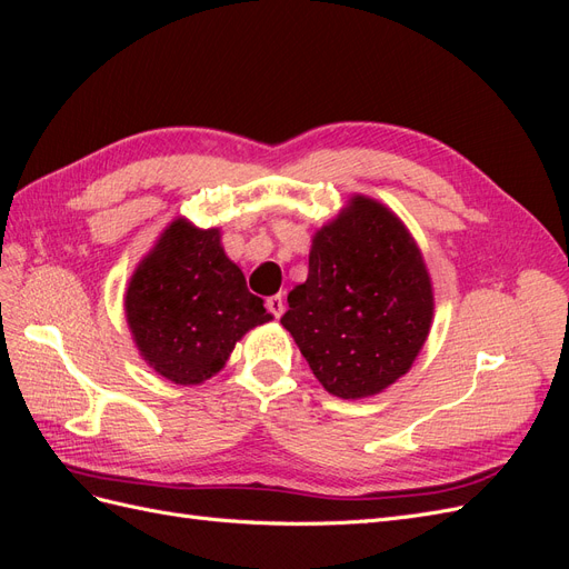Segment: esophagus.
<instances>
[{
    "label": "esophagus",
    "mask_w": 569,
    "mask_h": 569,
    "mask_svg": "<svg viewBox=\"0 0 569 569\" xmlns=\"http://www.w3.org/2000/svg\"><path fill=\"white\" fill-rule=\"evenodd\" d=\"M266 306H268V311L272 313V318H280V316L284 313V299H282V295L270 297V299L266 301Z\"/></svg>",
    "instance_id": "34e87169"
}]
</instances>
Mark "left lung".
Wrapping results in <instances>:
<instances>
[{
	"label": "left lung",
	"mask_w": 569,
	"mask_h": 569,
	"mask_svg": "<svg viewBox=\"0 0 569 569\" xmlns=\"http://www.w3.org/2000/svg\"><path fill=\"white\" fill-rule=\"evenodd\" d=\"M287 303L280 322L339 399L380 393L406 375L435 311L420 249L399 218L366 197L313 237L308 278Z\"/></svg>",
	"instance_id": "8db88e82"
}]
</instances>
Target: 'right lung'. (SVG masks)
<instances>
[{
    "instance_id": "right-lung-1",
    "label": "right lung",
    "mask_w": 569,
    "mask_h": 569,
    "mask_svg": "<svg viewBox=\"0 0 569 569\" xmlns=\"http://www.w3.org/2000/svg\"><path fill=\"white\" fill-rule=\"evenodd\" d=\"M126 316L147 363L176 385L209 380L251 327L272 318L222 251L220 232L187 220H176L137 266Z\"/></svg>"
}]
</instances>
